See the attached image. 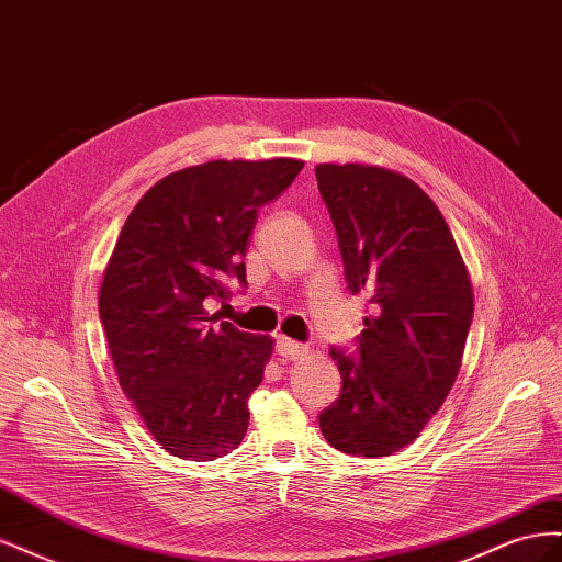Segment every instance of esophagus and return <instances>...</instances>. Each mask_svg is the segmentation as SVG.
Wrapping results in <instances>:
<instances>
[{
    "mask_svg": "<svg viewBox=\"0 0 562 562\" xmlns=\"http://www.w3.org/2000/svg\"><path fill=\"white\" fill-rule=\"evenodd\" d=\"M277 351H279V356H283L285 361H297V359H304V356L310 353L307 347L300 345V342H293V339H288V337L277 339Z\"/></svg>",
    "mask_w": 562,
    "mask_h": 562,
    "instance_id": "obj_1",
    "label": "esophagus"
}]
</instances>
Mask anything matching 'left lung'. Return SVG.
<instances>
[{"mask_svg":"<svg viewBox=\"0 0 562 562\" xmlns=\"http://www.w3.org/2000/svg\"><path fill=\"white\" fill-rule=\"evenodd\" d=\"M316 180L347 285L368 297L359 356L330 349L339 398L318 415L328 443L353 457L411 446L448 398L473 318L454 236L417 182L372 164H318Z\"/></svg>","mask_w":562,"mask_h":562,"instance_id":"obj_1","label":"left lung"}]
</instances>
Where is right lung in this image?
Returning a JSON list of instances; mask_svg holds the SVG:
<instances>
[{
    "instance_id": "obj_1",
    "label": "right lung",
    "mask_w": 562,
    "mask_h": 562,
    "mask_svg": "<svg viewBox=\"0 0 562 562\" xmlns=\"http://www.w3.org/2000/svg\"><path fill=\"white\" fill-rule=\"evenodd\" d=\"M300 159H215L161 178L135 203L108 262L98 310L126 398L157 443L211 462L248 429L274 339L209 314L225 281L246 285L258 209L302 171Z\"/></svg>"
}]
</instances>
